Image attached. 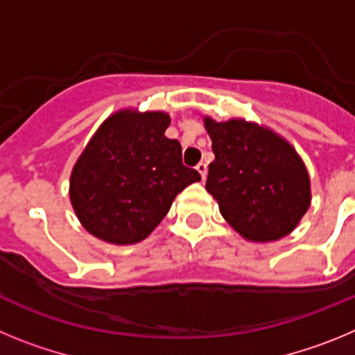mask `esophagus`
I'll use <instances>...</instances> for the list:
<instances>
[{
  "label": "esophagus",
  "mask_w": 355,
  "mask_h": 355,
  "mask_svg": "<svg viewBox=\"0 0 355 355\" xmlns=\"http://www.w3.org/2000/svg\"><path fill=\"white\" fill-rule=\"evenodd\" d=\"M197 171H199V174H200V178H202V180H205L206 178V174H208V165H206L205 162H200V163H197Z\"/></svg>",
  "instance_id": "obj_1"
}]
</instances>
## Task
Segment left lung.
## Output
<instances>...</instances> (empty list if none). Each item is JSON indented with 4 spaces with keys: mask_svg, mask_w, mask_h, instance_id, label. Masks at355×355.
<instances>
[{
    "mask_svg": "<svg viewBox=\"0 0 355 355\" xmlns=\"http://www.w3.org/2000/svg\"><path fill=\"white\" fill-rule=\"evenodd\" d=\"M215 159L206 190L222 216L247 240L270 241L297 227L311 202V187L297 150L272 130L231 119H205Z\"/></svg>",
    "mask_w": 355,
    "mask_h": 355,
    "instance_id": "1",
    "label": "left lung"
}]
</instances>
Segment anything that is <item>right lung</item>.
Instances as JSON below:
<instances>
[{"label": "right lung", "instance_id": "obj_1", "mask_svg": "<svg viewBox=\"0 0 355 355\" xmlns=\"http://www.w3.org/2000/svg\"><path fill=\"white\" fill-rule=\"evenodd\" d=\"M163 112L121 110L103 122L71 174V205L99 240L130 245L163 220L172 200L200 181L184 167L181 144L165 137Z\"/></svg>", "mask_w": 355, "mask_h": 355}]
</instances>
